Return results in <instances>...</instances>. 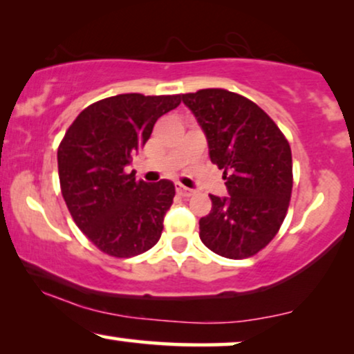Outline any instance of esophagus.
Wrapping results in <instances>:
<instances>
[{
  "mask_svg": "<svg viewBox=\"0 0 354 354\" xmlns=\"http://www.w3.org/2000/svg\"><path fill=\"white\" fill-rule=\"evenodd\" d=\"M176 191H178V194L183 196V197H189V196H192V192H194L192 189H189V187H185V186H181V185H178Z\"/></svg>",
  "mask_w": 354,
  "mask_h": 354,
  "instance_id": "34e87169",
  "label": "esophagus"
}]
</instances>
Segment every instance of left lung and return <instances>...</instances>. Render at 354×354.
<instances>
[{"label": "left lung", "instance_id": "1", "mask_svg": "<svg viewBox=\"0 0 354 354\" xmlns=\"http://www.w3.org/2000/svg\"><path fill=\"white\" fill-rule=\"evenodd\" d=\"M181 100L204 131L228 191L225 197L210 196V214L199 220L202 243L221 257H251L272 241L288 210V140L262 108L238 93L202 88Z\"/></svg>", "mask_w": 354, "mask_h": 354}]
</instances>
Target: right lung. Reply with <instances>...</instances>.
Here are the masks:
<instances>
[{"mask_svg":"<svg viewBox=\"0 0 354 354\" xmlns=\"http://www.w3.org/2000/svg\"><path fill=\"white\" fill-rule=\"evenodd\" d=\"M180 103L181 95L103 98L81 111L61 140V194L75 225L108 256H138L162 236L174 185L138 181L126 167L149 140L158 118Z\"/></svg>","mask_w":354,"mask_h":354,"instance_id":"right-lung-1","label":"right lung"}]
</instances>
